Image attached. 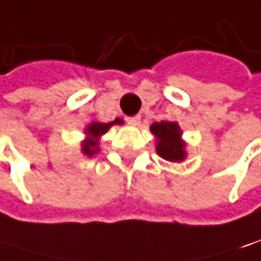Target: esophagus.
Instances as JSON below:
<instances>
[{
  "mask_svg": "<svg viewBox=\"0 0 261 261\" xmlns=\"http://www.w3.org/2000/svg\"><path fill=\"white\" fill-rule=\"evenodd\" d=\"M140 119H142L140 115H135V116L127 118V123H129L130 126H138V124H140Z\"/></svg>",
  "mask_w": 261,
  "mask_h": 261,
  "instance_id": "obj_1",
  "label": "esophagus"
}]
</instances>
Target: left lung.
<instances>
[{
	"instance_id": "1",
	"label": "left lung",
	"mask_w": 261,
	"mask_h": 261,
	"mask_svg": "<svg viewBox=\"0 0 261 261\" xmlns=\"http://www.w3.org/2000/svg\"><path fill=\"white\" fill-rule=\"evenodd\" d=\"M151 134L156 138V152L158 156L168 162H182L187 158L186 146L182 140V130L176 121H159L152 123L149 127Z\"/></svg>"
}]
</instances>
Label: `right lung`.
<instances>
[{
  "label": "right lung",
  "instance_id": "right-lung-1",
  "mask_svg": "<svg viewBox=\"0 0 261 261\" xmlns=\"http://www.w3.org/2000/svg\"><path fill=\"white\" fill-rule=\"evenodd\" d=\"M115 124H124L123 119L116 118L112 123H100V121L94 119L91 123H88L86 127H85V138L82 140V154L88 158H93L94 154L99 152V142L103 134H107L109 129Z\"/></svg>",
  "mask_w": 261,
  "mask_h": 261
}]
</instances>
